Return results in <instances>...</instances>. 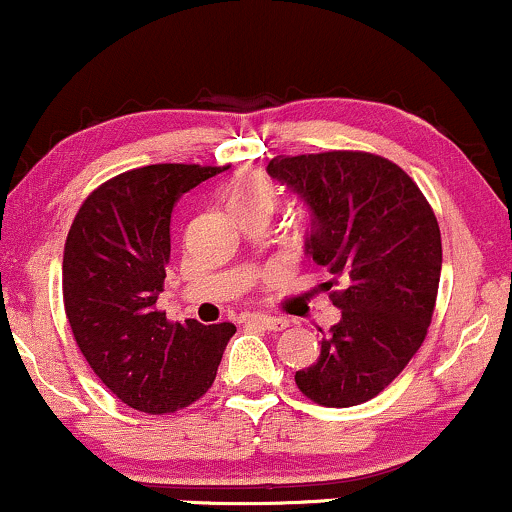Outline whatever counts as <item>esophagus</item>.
<instances>
[{"label":"esophagus","instance_id":"esophagus-1","mask_svg":"<svg viewBox=\"0 0 512 512\" xmlns=\"http://www.w3.org/2000/svg\"><path fill=\"white\" fill-rule=\"evenodd\" d=\"M245 322L248 325H257L262 327V330H269V332H281L289 327V322L284 320V317H274V315H262V313H252L245 317Z\"/></svg>","mask_w":512,"mask_h":512}]
</instances>
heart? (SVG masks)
<instances>
[{
  "label": "heart",
  "instance_id": "1",
  "mask_svg": "<svg viewBox=\"0 0 512 512\" xmlns=\"http://www.w3.org/2000/svg\"><path fill=\"white\" fill-rule=\"evenodd\" d=\"M274 204V185L260 173L240 175L228 190V209H231L233 216L245 214V211H269L272 214Z\"/></svg>",
  "mask_w": 512,
  "mask_h": 512
}]
</instances>
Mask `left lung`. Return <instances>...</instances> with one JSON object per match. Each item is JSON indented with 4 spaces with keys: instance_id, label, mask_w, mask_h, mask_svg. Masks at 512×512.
<instances>
[{
    "instance_id": "obj_1",
    "label": "left lung",
    "mask_w": 512,
    "mask_h": 512,
    "mask_svg": "<svg viewBox=\"0 0 512 512\" xmlns=\"http://www.w3.org/2000/svg\"><path fill=\"white\" fill-rule=\"evenodd\" d=\"M267 173L310 211L305 255L344 286L330 293L342 317L296 370L298 390L325 407L368 402L426 339L443 264L436 214L402 168L363 151L276 156Z\"/></svg>"
}]
</instances>
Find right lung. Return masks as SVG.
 <instances>
[{
    "mask_svg": "<svg viewBox=\"0 0 512 512\" xmlns=\"http://www.w3.org/2000/svg\"><path fill=\"white\" fill-rule=\"evenodd\" d=\"M226 166L156 163L103 182L81 204L62 260L67 320L81 354L127 407L168 414L197 402L236 325L168 322L156 310L178 199Z\"/></svg>",
    "mask_w": 512,
    "mask_h": 512,
    "instance_id": "add662e5",
    "label": "right lung"
}]
</instances>
